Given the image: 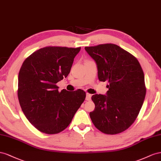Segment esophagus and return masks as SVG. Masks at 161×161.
<instances>
[{
  "label": "esophagus",
  "instance_id": "esophagus-1",
  "mask_svg": "<svg viewBox=\"0 0 161 161\" xmlns=\"http://www.w3.org/2000/svg\"><path fill=\"white\" fill-rule=\"evenodd\" d=\"M91 94H88V93H87L86 94V100H91Z\"/></svg>",
  "mask_w": 161,
  "mask_h": 161
}]
</instances>
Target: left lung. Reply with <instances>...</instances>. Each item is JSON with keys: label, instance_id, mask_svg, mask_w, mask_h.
<instances>
[{"label": "left lung", "instance_id": "8db88e82", "mask_svg": "<svg viewBox=\"0 0 161 161\" xmlns=\"http://www.w3.org/2000/svg\"><path fill=\"white\" fill-rule=\"evenodd\" d=\"M95 61L100 81H108L107 95L94 94L95 109L90 117L106 134H117L135 121L144 103L146 89L140 63L131 54L114 44L85 47Z\"/></svg>", "mask_w": 161, "mask_h": 161}]
</instances>
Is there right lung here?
<instances>
[{
	"mask_svg": "<svg viewBox=\"0 0 161 161\" xmlns=\"http://www.w3.org/2000/svg\"><path fill=\"white\" fill-rule=\"evenodd\" d=\"M80 49L47 47L23 63L18 76V99L27 120L44 134L66 129L86 98L84 90L58 92L56 85L67 77Z\"/></svg>",
	"mask_w": 161,
	"mask_h": 161,
	"instance_id": "1",
	"label": "right lung"
}]
</instances>
